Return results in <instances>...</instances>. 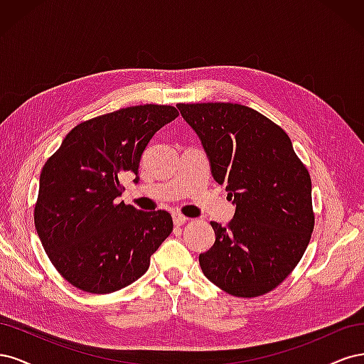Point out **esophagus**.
I'll return each mask as SVG.
<instances>
[{
	"mask_svg": "<svg viewBox=\"0 0 364 364\" xmlns=\"http://www.w3.org/2000/svg\"><path fill=\"white\" fill-rule=\"evenodd\" d=\"M188 220H190L188 217H185L183 214H181L178 211L173 213V222H174L176 226H182L185 222H188Z\"/></svg>",
	"mask_w": 364,
	"mask_h": 364,
	"instance_id": "esophagus-1",
	"label": "esophagus"
}]
</instances>
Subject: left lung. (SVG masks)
Returning a JSON list of instances; mask_svg holds the SVG:
<instances>
[{
	"label": "left lung",
	"instance_id": "obj_1",
	"mask_svg": "<svg viewBox=\"0 0 364 364\" xmlns=\"http://www.w3.org/2000/svg\"><path fill=\"white\" fill-rule=\"evenodd\" d=\"M199 136L211 174L235 214L211 222L214 246L199 255L205 277L238 297L273 290L301 261L314 228L311 179L285 132L234 103L178 105Z\"/></svg>",
	"mask_w": 364,
	"mask_h": 364
}]
</instances>
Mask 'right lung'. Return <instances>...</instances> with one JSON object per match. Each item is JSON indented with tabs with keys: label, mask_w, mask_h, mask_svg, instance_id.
Segmentation results:
<instances>
[{
	"label": "right lung",
	"mask_w": 364,
	"mask_h": 364,
	"mask_svg": "<svg viewBox=\"0 0 364 364\" xmlns=\"http://www.w3.org/2000/svg\"><path fill=\"white\" fill-rule=\"evenodd\" d=\"M173 106L144 105L85 121L43 165L35 226L53 266L74 287L106 294L127 287L173 230L167 211H139L118 197L150 139L178 118Z\"/></svg>",
	"instance_id": "1"
}]
</instances>
